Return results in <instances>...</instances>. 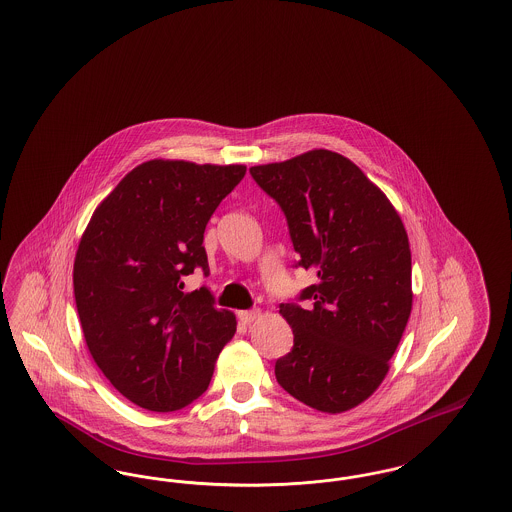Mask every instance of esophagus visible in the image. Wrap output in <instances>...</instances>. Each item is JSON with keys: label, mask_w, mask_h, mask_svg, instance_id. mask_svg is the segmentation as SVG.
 <instances>
[{"label": "esophagus", "mask_w": 512, "mask_h": 512, "mask_svg": "<svg viewBox=\"0 0 512 512\" xmlns=\"http://www.w3.org/2000/svg\"><path fill=\"white\" fill-rule=\"evenodd\" d=\"M261 311L259 309H253V311H240L238 318L242 320V324H251L255 318H259Z\"/></svg>", "instance_id": "obj_1"}]
</instances>
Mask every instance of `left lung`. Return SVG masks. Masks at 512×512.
<instances>
[{"mask_svg":"<svg viewBox=\"0 0 512 512\" xmlns=\"http://www.w3.org/2000/svg\"><path fill=\"white\" fill-rule=\"evenodd\" d=\"M282 207L299 267L317 284L282 303L293 347L278 384L320 413H345L384 382L413 309L411 247L386 194L353 161L313 149L249 169Z\"/></svg>","mask_w":512,"mask_h":512,"instance_id":"obj_1","label":"left lung"}]
</instances>
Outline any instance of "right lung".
<instances>
[{
  "mask_svg": "<svg viewBox=\"0 0 512 512\" xmlns=\"http://www.w3.org/2000/svg\"><path fill=\"white\" fill-rule=\"evenodd\" d=\"M244 165L153 159L128 172L94 211L73 268L84 340L103 376L134 405L169 413L207 390L236 315L207 288L205 226Z\"/></svg>",
  "mask_w": 512,
  "mask_h": 512,
  "instance_id": "1",
  "label": "right lung"
}]
</instances>
